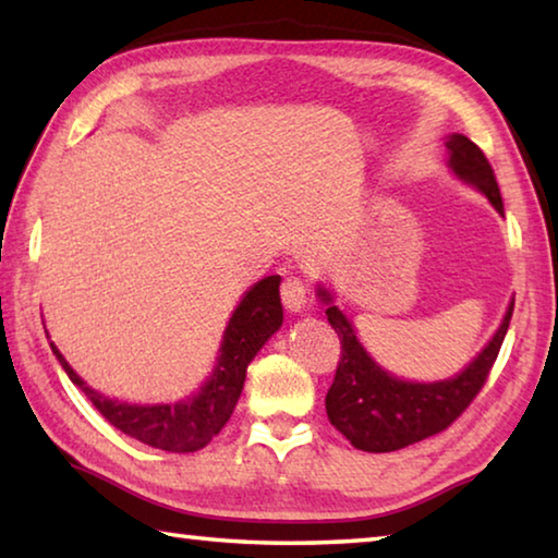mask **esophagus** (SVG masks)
<instances>
[{"instance_id": "esophagus-1", "label": "esophagus", "mask_w": 558, "mask_h": 558, "mask_svg": "<svg viewBox=\"0 0 558 558\" xmlns=\"http://www.w3.org/2000/svg\"><path fill=\"white\" fill-rule=\"evenodd\" d=\"M280 300H282V305H286V310H290V313H300V310L307 305L305 280L298 278V276H290L280 286Z\"/></svg>"}]
</instances>
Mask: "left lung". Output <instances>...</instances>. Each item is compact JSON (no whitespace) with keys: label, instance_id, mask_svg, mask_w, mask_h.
<instances>
[{"label":"left lung","instance_id":"obj_1","mask_svg":"<svg viewBox=\"0 0 558 558\" xmlns=\"http://www.w3.org/2000/svg\"><path fill=\"white\" fill-rule=\"evenodd\" d=\"M450 167L460 179L475 184L499 214H505L495 169L465 135H450ZM327 302V319L342 342L335 381L329 386L325 409L327 418L354 448L366 452H391L426 440L456 423L462 411L483 389L505 342L514 302L483 352L456 379L438 384H411L386 374L359 344L349 319L329 305V292L319 288Z\"/></svg>","mask_w":558,"mask_h":558}]
</instances>
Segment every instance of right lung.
Here are the masks:
<instances>
[{
    "label": "right lung",
    "instance_id": "right-lung-1",
    "mask_svg": "<svg viewBox=\"0 0 558 558\" xmlns=\"http://www.w3.org/2000/svg\"><path fill=\"white\" fill-rule=\"evenodd\" d=\"M280 325V276H268L245 292L241 305L235 307L231 323L226 327L219 364H216L214 376L206 381L202 393L174 405H130L110 401L83 384L53 342L51 349L69 379L81 386V391L88 396L110 426H116L130 438H137L145 446L167 452H194L209 446L214 436H219L221 428L229 423L251 359L258 354V349L268 342V337Z\"/></svg>",
    "mask_w": 558,
    "mask_h": 558
}]
</instances>
